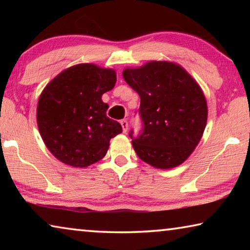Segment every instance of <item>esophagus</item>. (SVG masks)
Segmentation results:
<instances>
[{
    "instance_id": "esophagus-1",
    "label": "esophagus",
    "mask_w": 250,
    "mask_h": 250,
    "mask_svg": "<svg viewBox=\"0 0 250 250\" xmlns=\"http://www.w3.org/2000/svg\"><path fill=\"white\" fill-rule=\"evenodd\" d=\"M120 124H121V126H122V130H124V132L125 133L126 130H128V126H129L128 121H126V120H121Z\"/></svg>"
}]
</instances>
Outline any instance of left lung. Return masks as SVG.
<instances>
[{
    "mask_svg": "<svg viewBox=\"0 0 250 250\" xmlns=\"http://www.w3.org/2000/svg\"><path fill=\"white\" fill-rule=\"evenodd\" d=\"M124 79L140 96L142 132L133 138L135 153L156 168L180 166L192 154L204 132L207 104L201 87L183 67L152 61L125 68Z\"/></svg>",
    "mask_w": 250,
    "mask_h": 250,
    "instance_id": "left-lung-1",
    "label": "left lung"
}]
</instances>
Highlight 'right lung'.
<instances>
[{
    "instance_id": "1",
    "label": "right lung",
    "mask_w": 250,
    "mask_h": 250,
    "mask_svg": "<svg viewBox=\"0 0 250 250\" xmlns=\"http://www.w3.org/2000/svg\"><path fill=\"white\" fill-rule=\"evenodd\" d=\"M115 69L78 64L62 70L44 88L37 104V125L55 158L87 167L107 153L111 138L122 132L105 112L101 97L115 87Z\"/></svg>"
}]
</instances>
